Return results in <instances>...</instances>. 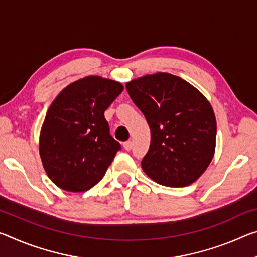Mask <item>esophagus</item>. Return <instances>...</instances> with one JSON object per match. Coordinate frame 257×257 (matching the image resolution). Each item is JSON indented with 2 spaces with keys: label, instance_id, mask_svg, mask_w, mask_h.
I'll return each instance as SVG.
<instances>
[{
  "label": "esophagus",
  "instance_id": "obj_1",
  "mask_svg": "<svg viewBox=\"0 0 257 257\" xmlns=\"http://www.w3.org/2000/svg\"><path fill=\"white\" fill-rule=\"evenodd\" d=\"M123 148H124V150L130 151V150H132V148H133V142H132V141L124 142V143H123Z\"/></svg>",
  "mask_w": 257,
  "mask_h": 257
}]
</instances>
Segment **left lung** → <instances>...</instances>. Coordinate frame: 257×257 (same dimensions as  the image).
Wrapping results in <instances>:
<instances>
[{"label":"left lung","mask_w":257,"mask_h":257,"mask_svg":"<svg viewBox=\"0 0 257 257\" xmlns=\"http://www.w3.org/2000/svg\"><path fill=\"white\" fill-rule=\"evenodd\" d=\"M125 88L151 129L144 173L166 186L192 184L208 168L216 148L209 100L182 77L164 72L137 77Z\"/></svg>","instance_id":"8db88e82"}]
</instances>
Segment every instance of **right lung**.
<instances>
[{"instance_id": "1", "label": "right lung", "mask_w": 257, "mask_h": 257, "mask_svg": "<svg viewBox=\"0 0 257 257\" xmlns=\"http://www.w3.org/2000/svg\"><path fill=\"white\" fill-rule=\"evenodd\" d=\"M123 90L115 80L88 75L65 87L49 106L39 152L51 182L68 192H85L104 177L120 150L104 112Z\"/></svg>"}]
</instances>
